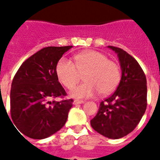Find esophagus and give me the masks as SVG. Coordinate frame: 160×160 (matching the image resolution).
Listing matches in <instances>:
<instances>
[{"mask_svg": "<svg viewBox=\"0 0 160 160\" xmlns=\"http://www.w3.org/2000/svg\"><path fill=\"white\" fill-rule=\"evenodd\" d=\"M84 103V100H74V102L73 104L75 105H80V104H83Z\"/></svg>", "mask_w": 160, "mask_h": 160, "instance_id": "34e87169", "label": "esophagus"}]
</instances>
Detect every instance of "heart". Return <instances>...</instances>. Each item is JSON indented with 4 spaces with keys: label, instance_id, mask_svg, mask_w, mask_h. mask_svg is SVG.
<instances>
[{
    "label": "heart",
    "instance_id": "1",
    "mask_svg": "<svg viewBox=\"0 0 160 160\" xmlns=\"http://www.w3.org/2000/svg\"><path fill=\"white\" fill-rule=\"evenodd\" d=\"M75 64L71 60L61 58L58 61L55 72L58 80L67 89H73L85 74V82L71 90L70 96L83 99L108 95L116 88L120 80V69L115 61L109 60L100 51H83L75 55Z\"/></svg>",
    "mask_w": 160,
    "mask_h": 160
}]
</instances>
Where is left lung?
Masks as SVG:
<instances>
[{
	"instance_id": "8db88e82",
	"label": "left lung",
	"mask_w": 160,
	"mask_h": 160,
	"mask_svg": "<svg viewBox=\"0 0 160 160\" xmlns=\"http://www.w3.org/2000/svg\"><path fill=\"white\" fill-rule=\"evenodd\" d=\"M118 54L122 70L117 90L101 101L97 114L90 120L95 131L109 139H120L135 129L147 107V81L141 66L133 56L109 46Z\"/></svg>"
}]
</instances>
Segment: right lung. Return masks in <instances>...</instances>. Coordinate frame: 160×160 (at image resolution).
Segmentation results:
<instances>
[{"instance_id": "obj_1", "label": "right lung", "mask_w": 160, "mask_h": 160, "mask_svg": "<svg viewBox=\"0 0 160 160\" xmlns=\"http://www.w3.org/2000/svg\"><path fill=\"white\" fill-rule=\"evenodd\" d=\"M71 47L41 49L16 73L11 89V116L19 133L31 139H46L65 125L73 100L64 99L66 92L58 81L55 67ZM56 97L62 100H51Z\"/></svg>"}]
</instances>
